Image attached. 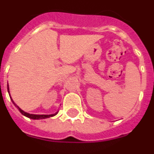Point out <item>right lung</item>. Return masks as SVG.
I'll return each mask as SVG.
<instances>
[{
    "mask_svg": "<svg viewBox=\"0 0 154 154\" xmlns=\"http://www.w3.org/2000/svg\"><path fill=\"white\" fill-rule=\"evenodd\" d=\"M8 91L9 93V95H10V92H9V87H8ZM11 101H12V103H13L14 105L15 106V107L17 108L19 110V112L22 113L23 115H24L25 117H28V118H30V119H33V120H41V119H46V118H49V117H54L55 115H56L58 113V112H56L55 113H53V114H49V115H46V114H31V113H26V112H25V111H23V109H20L19 106H18L16 104H15V103H14V101L12 100V99H11Z\"/></svg>",
    "mask_w": 154,
    "mask_h": 154,
    "instance_id": "right-lung-1",
    "label": "right lung"
}]
</instances>
